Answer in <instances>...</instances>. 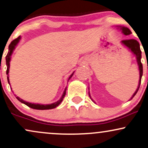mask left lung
<instances>
[{"label": "left lung", "instance_id": "8db88e82", "mask_svg": "<svg viewBox=\"0 0 148 148\" xmlns=\"http://www.w3.org/2000/svg\"><path fill=\"white\" fill-rule=\"evenodd\" d=\"M117 27H118L119 29H120V30H121V32L124 33L125 35H130L132 33L131 31H130V30L128 28L125 27H121V26H117ZM121 43H122V44H124V46H126V47H128L129 49H130L132 52H133V53L134 54V55L136 56V61H137L138 65H139V68L140 76H139V85H138V87H137V89H136V90L135 91V92H134V94L132 95V96L131 97V98H130V100H131V99L134 98V96H135L136 93H137V91H139L140 85H141V77H142V75H143V65H142L141 61V49H140L139 43L136 40H133V39H130V40H122V41H121ZM89 97L91 98L90 95H89ZM91 100H92V99H91Z\"/></svg>", "mask_w": 148, "mask_h": 148}]
</instances>
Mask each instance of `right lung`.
I'll use <instances>...</instances> for the list:
<instances>
[{"label":"right lung","instance_id":"1","mask_svg":"<svg viewBox=\"0 0 148 148\" xmlns=\"http://www.w3.org/2000/svg\"><path fill=\"white\" fill-rule=\"evenodd\" d=\"M20 36H19L18 37V38H16V40H13L12 42H11V44H9V52L8 53H7V55L6 56V65H7V80H8V83L9 84V66H10V60H11V56L12 55V52L14 51V50L15 49V47H16V46L17 44H18V43L19 42V41L20 40ZM73 74H74V73H72V74H71V76L69 77L68 78V82L69 81V80L70 79L71 77L73 76ZM66 89L67 88H65V90H64V92H63L62 96H61V98L60 100H59L57 101V102H55V103H52V104H33V103H30V102H26V101H24L23 100H22L21 98H20L19 97L17 96L16 98L18 99V100L20 101V102H22V103H23L24 104H26V105L29 106V107L31 108H34V109H37V110H47V109H52V108H56L57 106H58L59 105V104H61V102H62L63 98H64V97L65 96V93H66Z\"/></svg>","mask_w":148,"mask_h":148}]
</instances>
